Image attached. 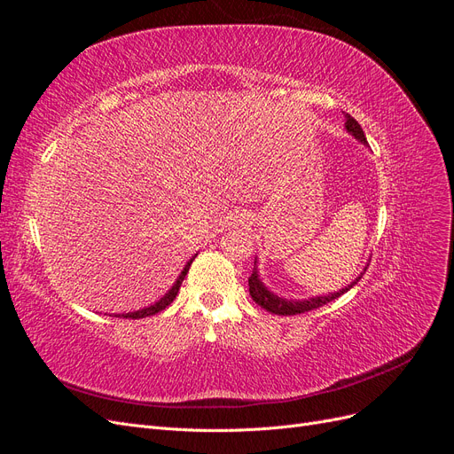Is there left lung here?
Masks as SVG:
<instances>
[{
	"label": "left lung",
	"instance_id": "obj_1",
	"mask_svg": "<svg viewBox=\"0 0 454 454\" xmlns=\"http://www.w3.org/2000/svg\"><path fill=\"white\" fill-rule=\"evenodd\" d=\"M347 122V132H350L356 140H358L360 144L367 145V140H365V134L362 130V127L358 125V121H356L354 117H350L348 114L345 115ZM369 265L364 267V270L356 277V280H352L348 286L342 287V290L339 292H333V294H325V295H316V297H309V299H286L282 295H277L274 292H270L269 287L263 284V280H261L259 277V270H257V257L254 261V270L250 274L248 278V286H250V295L252 299L255 301L257 305H261V309H265L272 314H278V316H294V314H301V312H309L312 309H318L325 303H329V301H333L337 297H340L342 294H347L352 286H356L360 282V278L364 277V272Z\"/></svg>",
	"mask_w": 454,
	"mask_h": 454
}]
</instances>
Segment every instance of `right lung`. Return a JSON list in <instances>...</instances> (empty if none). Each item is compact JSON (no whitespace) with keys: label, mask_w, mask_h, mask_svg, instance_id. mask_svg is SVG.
Instances as JSON below:
<instances>
[{"label":"right lung","mask_w":454,"mask_h":454,"mask_svg":"<svg viewBox=\"0 0 454 454\" xmlns=\"http://www.w3.org/2000/svg\"><path fill=\"white\" fill-rule=\"evenodd\" d=\"M195 257H197V254L191 257L187 263H185V267H184V270L180 272V277L176 278V282L172 284V287L170 290L164 294L159 301H155V303H151V305H147V307H144V309H140V310H132V312H121V314H115V316H122V318H132V320H138V318H145V316H153V314H157V312H160V310H164L167 309L172 301L176 299V295H177V292H180V286H182V282H184V278H185V274L189 272V267H191V263H193L195 261Z\"/></svg>","instance_id":"obj_1"}]
</instances>
